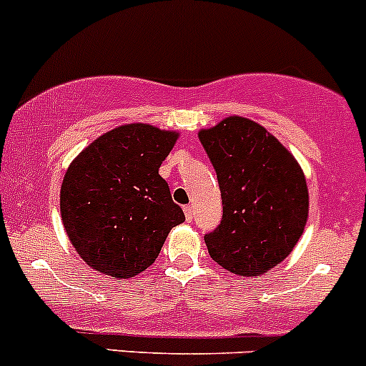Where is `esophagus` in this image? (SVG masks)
<instances>
[{
  "label": "esophagus",
  "mask_w": 366,
  "mask_h": 366,
  "mask_svg": "<svg viewBox=\"0 0 366 366\" xmlns=\"http://www.w3.org/2000/svg\"><path fill=\"white\" fill-rule=\"evenodd\" d=\"M184 218H187V222H192V218H194V208L192 206H184Z\"/></svg>",
  "instance_id": "obj_1"
}]
</instances>
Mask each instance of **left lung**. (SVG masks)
<instances>
[{"label": "left lung", "mask_w": 366, "mask_h": 366, "mask_svg": "<svg viewBox=\"0 0 366 366\" xmlns=\"http://www.w3.org/2000/svg\"><path fill=\"white\" fill-rule=\"evenodd\" d=\"M220 184L224 214L204 236L217 264L261 277L296 247L308 218V188L296 158L264 127L229 116L199 132Z\"/></svg>", "instance_id": "8db88e82"}]
</instances>
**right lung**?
Returning a JSON list of instances; mask_svg holds the SVG:
<instances>
[{"instance_id": "add662e5", "label": "right lung", "mask_w": 366, "mask_h": 366, "mask_svg": "<svg viewBox=\"0 0 366 366\" xmlns=\"http://www.w3.org/2000/svg\"><path fill=\"white\" fill-rule=\"evenodd\" d=\"M178 132L122 125L79 153L61 183L65 231L93 269L132 278L155 262L172 227L184 220L158 174Z\"/></svg>"}]
</instances>
